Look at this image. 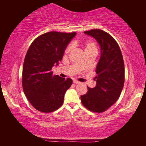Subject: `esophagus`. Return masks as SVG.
<instances>
[{"label": "esophagus", "instance_id": "34e87169", "mask_svg": "<svg viewBox=\"0 0 146 146\" xmlns=\"http://www.w3.org/2000/svg\"><path fill=\"white\" fill-rule=\"evenodd\" d=\"M73 83L74 84H76L80 83V82H78V81H77V80H73Z\"/></svg>", "mask_w": 146, "mask_h": 146}]
</instances>
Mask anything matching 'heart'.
<instances>
[{"label": "heart", "mask_w": 146, "mask_h": 146, "mask_svg": "<svg viewBox=\"0 0 146 146\" xmlns=\"http://www.w3.org/2000/svg\"><path fill=\"white\" fill-rule=\"evenodd\" d=\"M76 44V42H74L73 43V46H75ZM71 49V46H68L66 50L65 51L66 54H68ZM84 54L88 53H95L97 54V47L96 46V44L93 42L89 41L86 42L84 46ZM80 65H82V64H80Z\"/></svg>", "instance_id": "heart-1"}]
</instances>
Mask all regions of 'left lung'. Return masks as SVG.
Masks as SVG:
<instances>
[{"label": "left lung", "instance_id": "obj_1", "mask_svg": "<svg viewBox=\"0 0 146 146\" xmlns=\"http://www.w3.org/2000/svg\"><path fill=\"white\" fill-rule=\"evenodd\" d=\"M84 33L97 40L100 56L96 68L95 87H88V93L80 99L89 110L102 113L115 104L122 92L125 73L123 56L117 42L104 31L91 29Z\"/></svg>", "mask_w": 146, "mask_h": 146}]
</instances>
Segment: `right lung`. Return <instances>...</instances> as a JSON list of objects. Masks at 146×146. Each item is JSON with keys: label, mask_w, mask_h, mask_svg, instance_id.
Listing matches in <instances>:
<instances>
[{"label": "right lung", "mask_w": 146, "mask_h": 146, "mask_svg": "<svg viewBox=\"0 0 146 146\" xmlns=\"http://www.w3.org/2000/svg\"><path fill=\"white\" fill-rule=\"evenodd\" d=\"M76 33L51 31L39 36L29 46L24 58L23 87L33 107L43 113L52 112L62 105L65 93L73 81L53 76L51 69L63 58Z\"/></svg>", "instance_id": "add662e5"}]
</instances>
